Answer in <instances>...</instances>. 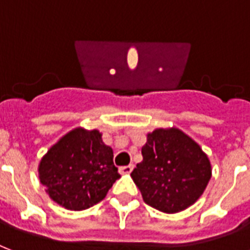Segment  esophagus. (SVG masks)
<instances>
[{
  "label": "esophagus",
  "mask_w": 250,
  "mask_h": 250,
  "mask_svg": "<svg viewBox=\"0 0 250 250\" xmlns=\"http://www.w3.org/2000/svg\"><path fill=\"white\" fill-rule=\"evenodd\" d=\"M133 165H127V166H123V167H120V172L121 174H130L133 171Z\"/></svg>",
  "instance_id": "1"
}]
</instances>
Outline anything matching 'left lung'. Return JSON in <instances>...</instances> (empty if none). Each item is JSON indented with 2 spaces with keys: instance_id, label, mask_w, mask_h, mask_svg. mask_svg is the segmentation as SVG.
Returning a JSON list of instances; mask_svg holds the SVG:
<instances>
[{
  "instance_id": "left-lung-1",
  "label": "left lung",
  "mask_w": 250,
  "mask_h": 250,
  "mask_svg": "<svg viewBox=\"0 0 250 250\" xmlns=\"http://www.w3.org/2000/svg\"><path fill=\"white\" fill-rule=\"evenodd\" d=\"M142 157L130 175L144 202L158 211L176 213L188 208L211 179L207 154L176 127L149 133Z\"/></svg>"
}]
</instances>
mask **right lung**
Listing matches in <instances>:
<instances>
[{
    "label": "right lung",
    "instance_id": "right-lung-1",
    "mask_svg": "<svg viewBox=\"0 0 250 250\" xmlns=\"http://www.w3.org/2000/svg\"><path fill=\"white\" fill-rule=\"evenodd\" d=\"M39 181L50 198L71 211L95 206L120 178L113 150L99 130L76 127L47 151L39 163Z\"/></svg>",
    "mask_w": 250,
    "mask_h": 250
}]
</instances>
